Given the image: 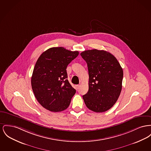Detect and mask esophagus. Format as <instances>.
I'll return each mask as SVG.
<instances>
[{
  "label": "esophagus",
  "instance_id": "1",
  "mask_svg": "<svg viewBox=\"0 0 151 151\" xmlns=\"http://www.w3.org/2000/svg\"><path fill=\"white\" fill-rule=\"evenodd\" d=\"M80 85H76V86H75V89H76V90L79 89V88H80Z\"/></svg>",
  "mask_w": 151,
  "mask_h": 151
}]
</instances>
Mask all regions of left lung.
<instances>
[{"mask_svg": "<svg viewBox=\"0 0 151 151\" xmlns=\"http://www.w3.org/2000/svg\"><path fill=\"white\" fill-rule=\"evenodd\" d=\"M80 55L89 74L88 92L83 96L87 107L95 112H106L117 101L122 88L123 71L115 57L104 50H91Z\"/></svg>", "mask_w": 151, "mask_h": 151, "instance_id": "left-lung-1", "label": "left lung"}]
</instances>
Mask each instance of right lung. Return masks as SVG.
<instances>
[{"label":"right lung","mask_w":151,"mask_h":151,"mask_svg":"<svg viewBox=\"0 0 151 151\" xmlns=\"http://www.w3.org/2000/svg\"><path fill=\"white\" fill-rule=\"evenodd\" d=\"M79 55L62 47L48 49L39 56L31 77V86L40 105L51 112H61L70 104L76 90L67 79V65Z\"/></svg>","instance_id":"obj_1"}]
</instances>
